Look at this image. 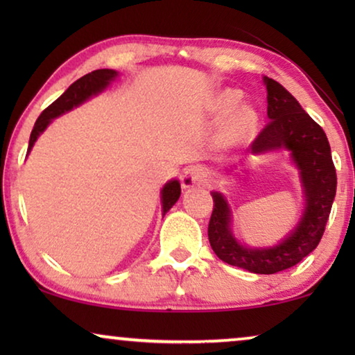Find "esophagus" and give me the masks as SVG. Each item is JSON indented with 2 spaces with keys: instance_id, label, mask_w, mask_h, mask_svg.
Returning a JSON list of instances; mask_svg holds the SVG:
<instances>
[{
  "instance_id": "34e87169",
  "label": "esophagus",
  "mask_w": 355,
  "mask_h": 355,
  "mask_svg": "<svg viewBox=\"0 0 355 355\" xmlns=\"http://www.w3.org/2000/svg\"><path fill=\"white\" fill-rule=\"evenodd\" d=\"M208 181V171L202 166H191L182 173L181 184L184 189H191L193 186H200Z\"/></svg>"
}]
</instances>
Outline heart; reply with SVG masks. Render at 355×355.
<instances>
[{"mask_svg": "<svg viewBox=\"0 0 355 355\" xmlns=\"http://www.w3.org/2000/svg\"><path fill=\"white\" fill-rule=\"evenodd\" d=\"M237 101V95L234 92H226L220 96L218 106L221 111H227L234 106ZM257 124V111L249 105H241L236 110H232V113L227 116L225 124H223L221 134L223 139L227 144H237L241 140H244L252 130H254Z\"/></svg>", "mask_w": 355, "mask_h": 355, "instance_id": "b5f03b06", "label": "heart"}]
</instances>
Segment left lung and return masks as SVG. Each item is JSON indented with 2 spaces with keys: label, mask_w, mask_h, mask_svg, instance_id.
Returning a JSON list of instances; mask_svg holds the SVG:
<instances>
[{
  "label": "left lung",
  "mask_w": 355,
  "mask_h": 355,
  "mask_svg": "<svg viewBox=\"0 0 355 355\" xmlns=\"http://www.w3.org/2000/svg\"><path fill=\"white\" fill-rule=\"evenodd\" d=\"M270 123L250 145L252 155L288 150L299 171L304 213L284 239L273 247L242 245L231 231L232 211L221 192H211L208 239L218 259L250 273L273 275L302 261L317 249L336 196V169L324 130L279 82L263 77Z\"/></svg>",
  "instance_id": "8db88e82"
}]
</instances>
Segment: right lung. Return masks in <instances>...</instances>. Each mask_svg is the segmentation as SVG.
<instances>
[{
  "mask_svg": "<svg viewBox=\"0 0 355 355\" xmlns=\"http://www.w3.org/2000/svg\"><path fill=\"white\" fill-rule=\"evenodd\" d=\"M116 77H118V72L114 69H98L94 72H89L80 79H77L74 84H72L69 89H67L64 94H62L60 98L53 101V103L48 106V108L43 111V113L38 116L35 125H33L31 140H28V150L27 155L31 153L33 144L37 142V139L40 137L50 123L58 116L67 113L76 106H79L90 98V96L98 95L100 92H103L106 87H108L111 82H113ZM179 196H181V184H179L178 179H173V181H168L162 189V210L163 216L164 213H168L169 208H171L174 203L178 202Z\"/></svg>",
  "mask_w": 355,
  "mask_h": 355,
  "instance_id": "1",
  "label": "right lung"
}]
</instances>
